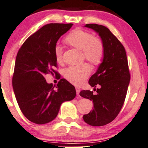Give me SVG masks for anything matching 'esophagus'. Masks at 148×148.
<instances>
[{"label": "esophagus", "instance_id": "obj_1", "mask_svg": "<svg viewBox=\"0 0 148 148\" xmlns=\"http://www.w3.org/2000/svg\"><path fill=\"white\" fill-rule=\"evenodd\" d=\"M76 94L78 96H79V94H80V89L78 88V87H76Z\"/></svg>", "mask_w": 148, "mask_h": 148}]
</instances>
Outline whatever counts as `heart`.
<instances>
[{
  "label": "heart",
  "mask_w": 148,
  "mask_h": 148,
  "mask_svg": "<svg viewBox=\"0 0 148 148\" xmlns=\"http://www.w3.org/2000/svg\"><path fill=\"white\" fill-rule=\"evenodd\" d=\"M65 42L70 46L82 51L85 59L93 65H98L102 62L105 55V45L101 39L93 36L88 31L80 28L72 31L65 39ZM56 60L58 63L62 61V50L57 47L55 50ZM91 72L88 64L71 66L64 70V76L72 84L80 85L84 82Z\"/></svg>",
  "instance_id": "obj_1"
}]
</instances>
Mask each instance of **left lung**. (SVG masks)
<instances>
[{"label":"left lung","mask_w":148,"mask_h":148,"mask_svg":"<svg viewBox=\"0 0 148 148\" xmlns=\"http://www.w3.org/2000/svg\"><path fill=\"white\" fill-rule=\"evenodd\" d=\"M84 27L99 34L105 45V55L88 81L92 87L99 85L97 93L89 90L80 92L81 97L93 103V109L83 119L90 125L103 126L115 119L123 105L130 81L128 62L123 45L109 29L97 24Z\"/></svg>","instance_id":"8db88e82"}]
</instances>
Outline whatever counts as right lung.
Here are the masks:
<instances>
[{
    "label": "right lung",
    "mask_w": 148,
    "mask_h": 148,
    "mask_svg": "<svg viewBox=\"0 0 148 148\" xmlns=\"http://www.w3.org/2000/svg\"><path fill=\"white\" fill-rule=\"evenodd\" d=\"M72 23L45 25L23 43L16 57L12 87L25 116L36 124H45L57 116L60 106L76 97L73 85L62 78L56 86L48 84L45 74L57 76L56 43Z\"/></svg>",
    "instance_id": "obj_1"
}]
</instances>
